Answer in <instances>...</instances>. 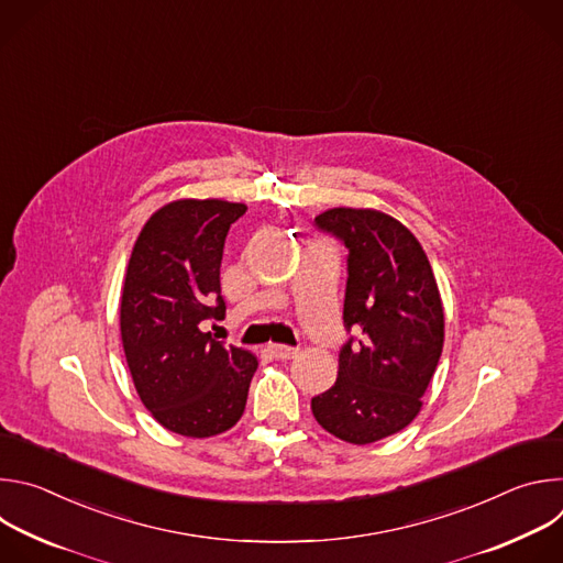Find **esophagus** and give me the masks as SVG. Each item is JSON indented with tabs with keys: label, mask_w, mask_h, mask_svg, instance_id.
<instances>
[{
	"label": "esophagus",
	"mask_w": 563,
	"mask_h": 563,
	"mask_svg": "<svg viewBox=\"0 0 563 563\" xmlns=\"http://www.w3.org/2000/svg\"><path fill=\"white\" fill-rule=\"evenodd\" d=\"M267 350L272 352V356H276V358H280V361H289V358H294V356L298 354V347H289V345H276V343H272Z\"/></svg>",
	"instance_id": "esophagus-1"
}]
</instances>
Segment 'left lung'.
Returning a JSON list of instances; mask_svg holds the SVG:
<instances>
[{"label":"left lung","mask_w":563,"mask_h":563,"mask_svg":"<svg viewBox=\"0 0 563 563\" xmlns=\"http://www.w3.org/2000/svg\"><path fill=\"white\" fill-rule=\"evenodd\" d=\"M316 229L347 250L336 383L311 398L330 434L365 445L415 421L443 350V305L430 261L408 227L374 209H330Z\"/></svg>","instance_id":"left-lung-1"}]
</instances>
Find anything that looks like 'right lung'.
<instances>
[{
    "label": "right lung",
    "instance_id": "right-lung-1",
    "mask_svg": "<svg viewBox=\"0 0 563 563\" xmlns=\"http://www.w3.org/2000/svg\"><path fill=\"white\" fill-rule=\"evenodd\" d=\"M245 211L224 200L172 202L148 218L129 258L120 305L129 372L153 419L183 437L233 428L258 367L254 354L202 330L224 318V238Z\"/></svg>",
    "mask_w": 563,
    "mask_h": 563
}]
</instances>
